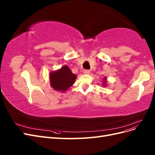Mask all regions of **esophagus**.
Returning <instances> with one entry per match:
<instances>
[{"instance_id":"1","label":"esophagus","mask_w":155,"mask_h":155,"mask_svg":"<svg viewBox=\"0 0 155 155\" xmlns=\"http://www.w3.org/2000/svg\"><path fill=\"white\" fill-rule=\"evenodd\" d=\"M90 72H91V71L89 70H84V71H83V73L85 74H90Z\"/></svg>"}]
</instances>
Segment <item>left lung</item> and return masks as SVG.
<instances>
[{"label":"left lung","instance_id":"8db88e82","mask_svg":"<svg viewBox=\"0 0 155 155\" xmlns=\"http://www.w3.org/2000/svg\"><path fill=\"white\" fill-rule=\"evenodd\" d=\"M106 79H107L106 77H105L104 79H103V81H104V83H103V85H104V87L107 86V81H106Z\"/></svg>","mask_w":155,"mask_h":155}]
</instances>
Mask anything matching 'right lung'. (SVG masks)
<instances>
[{
    "mask_svg": "<svg viewBox=\"0 0 155 155\" xmlns=\"http://www.w3.org/2000/svg\"><path fill=\"white\" fill-rule=\"evenodd\" d=\"M76 77L67 65H64L59 70L50 72V85L55 91L64 92L73 85Z\"/></svg>",
    "mask_w": 155,
    "mask_h": 155,
    "instance_id": "right-lung-1",
    "label": "right lung"
}]
</instances>
